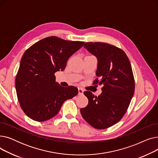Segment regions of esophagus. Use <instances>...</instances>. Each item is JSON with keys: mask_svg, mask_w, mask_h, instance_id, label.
<instances>
[{"mask_svg": "<svg viewBox=\"0 0 158 158\" xmlns=\"http://www.w3.org/2000/svg\"><path fill=\"white\" fill-rule=\"evenodd\" d=\"M83 92H84V90L82 89L81 88H79V89H78V94H79V95H83Z\"/></svg>", "mask_w": 158, "mask_h": 158, "instance_id": "34e87169", "label": "esophagus"}]
</instances>
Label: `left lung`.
<instances>
[{
    "instance_id": "1",
    "label": "left lung",
    "mask_w": 158,
    "mask_h": 158,
    "mask_svg": "<svg viewBox=\"0 0 158 158\" xmlns=\"http://www.w3.org/2000/svg\"><path fill=\"white\" fill-rule=\"evenodd\" d=\"M84 47L97 57L96 76L101 79L99 85L104 86L98 97L84 92L88 104L80 111L94 128H108L121 120L133 97L135 86L131 63L123 51L109 44L86 42ZM94 82L98 83V78Z\"/></svg>"
}]
</instances>
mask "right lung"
<instances>
[{
	"label": "right lung",
	"mask_w": 158,
	"mask_h": 158,
	"mask_svg": "<svg viewBox=\"0 0 158 158\" xmlns=\"http://www.w3.org/2000/svg\"><path fill=\"white\" fill-rule=\"evenodd\" d=\"M84 44L49 36L24 52L15 88L21 108L30 118L37 122L51 119L65 101L77 95L76 87H63L56 82L54 73L65 69L69 58Z\"/></svg>",
	"instance_id": "1"
}]
</instances>
